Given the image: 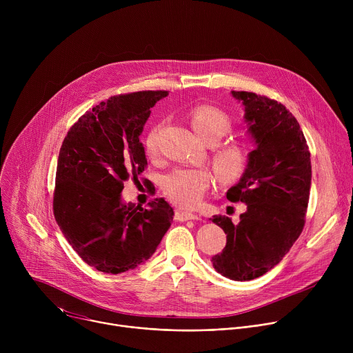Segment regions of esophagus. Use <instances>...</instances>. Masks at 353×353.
<instances>
[{
  "label": "esophagus",
  "mask_w": 353,
  "mask_h": 353,
  "mask_svg": "<svg viewBox=\"0 0 353 353\" xmlns=\"http://www.w3.org/2000/svg\"><path fill=\"white\" fill-rule=\"evenodd\" d=\"M174 218H176V221L184 222V221H194V219H199V215L192 214V212H187V211L177 210V211H176V214H174Z\"/></svg>",
  "instance_id": "1"
}]
</instances>
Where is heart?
<instances>
[{"mask_svg":"<svg viewBox=\"0 0 353 353\" xmlns=\"http://www.w3.org/2000/svg\"><path fill=\"white\" fill-rule=\"evenodd\" d=\"M191 125L201 139L215 143L232 131V119L221 109L199 105L190 114ZM146 152L158 150V130H152L145 141ZM250 159V146L240 139H229L212 148L211 162L223 183H232L243 176ZM212 184V173L207 168H177L162 180V187L173 204L191 208L199 203Z\"/></svg>","mask_w":353,"mask_h":353,"instance_id":"1","label":"heart"}]
</instances>
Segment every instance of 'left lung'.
<instances>
[{
    "label": "left lung",
    "instance_id": "8db88e82",
    "mask_svg": "<svg viewBox=\"0 0 353 353\" xmlns=\"http://www.w3.org/2000/svg\"><path fill=\"white\" fill-rule=\"evenodd\" d=\"M232 94L244 106L257 148L240 181L226 192L232 203L245 204L240 222L211 218L226 233L225 248L211 261L229 279L251 281L274 268L303 230L312 162L303 131L282 103L253 92Z\"/></svg>",
    "mask_w": 353,
    "mask_h": 353
}]
</instances>
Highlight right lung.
Segmentation results:
<instances>
[{"instance_id": "1", "label": "right lung", "mask_w": 353, "mask_h": 353, "mask_svg": "<svg viewBox=\"0 0 353 353\" xmlns=\"http://www.w3.org/2000/svg\"><path fill=\"white\" fill-rule=\"evenodd\" d=\"M168 90L112 96L70 128L60 149L54 218L77 254L106 274H121L155 253L173 221L163 198L132 208L121 203L124 181L148 162L139 135Z\"/></svg>"}]
</instances>
